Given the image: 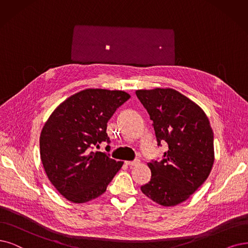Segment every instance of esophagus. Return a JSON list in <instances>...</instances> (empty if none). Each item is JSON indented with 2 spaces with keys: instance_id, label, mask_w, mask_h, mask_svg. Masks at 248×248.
I'll list each match as a JSON object with an SVG mask.
<instances>
[{
  "instance_id": "esophagus-1",
  "label": "esophagus",
  "mask_w": 248,
  "mask_h": 248,
  "mask_svg": "<svg viewBox=\"0 0 248 248\" xmlns=\"http://www.w3.org/2000/svg\"><path fill=\"white\" fill-rule=\"evenodd\" d=\"M139 163V160H134V161H124L125 166H129V167H133V166H137V164Z\"/></svg>"
}]
</instances>
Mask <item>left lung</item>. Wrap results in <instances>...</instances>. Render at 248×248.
<instances>
[{
	"mask_svg": "<svg viewBox=\"0 0 248 248\" xmlns=\"http://www.w3.org/2000/svg\"><path fill=\"white\" fill-rule=\"evenodd\" d=\"M136 95L153 122L157 145L169 146L161 161L148 162L151 179L141 191L160 205H177L209 176L215 161L213 129L203 110L176 90H138Z\"/></svg>",
	"mask_w": 248,
	"mask_h": 248,
	"instance_id": "left-lung-1",
	"label": "left lung"
}]
</instances>
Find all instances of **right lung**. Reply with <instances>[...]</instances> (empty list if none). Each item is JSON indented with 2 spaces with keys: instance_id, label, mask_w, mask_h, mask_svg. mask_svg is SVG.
<instances>
[{
  "instance_id": "add662e5",
  "label": "right lung",
  "mask_w": 248,
  "mask_h": 248,
  "mask_svg": "<svg viewBox=\"0 0 248 248\" xmlns=\"http://www.w3.org/2000/svg\"><path fill=\"white\" fill-rule=\"evenodd\" d=\"M130 98L124 91L86 89L63 101L46 122L40 137L43 167L52 185L71 202L102 195L123 167V161L91 149L110 143L107 123Z\"/></svg>"
}]
</instances>
